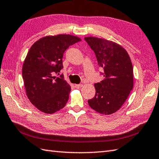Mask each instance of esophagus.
Segmentation results:
<instances>
[{
    "instance_id": "esophagus-1",
    "label": "esophagus",
    "mask_w": 159,
    "mask_h": 159,
    "mask_svg": "<svg viewBox=\"0 0 159 159\" xmlns=\"http://www.w3.org/2000/svg\"><path fill=\"white\" fill-rule=\"evenodd\" d=\"M75 86V89H80L83 86V84H75V86Z\"/></svg>"
}]
</instances>
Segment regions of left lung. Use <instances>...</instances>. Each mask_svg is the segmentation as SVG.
Instances as JSON below:
<instances>
[{
    "mask_svg": "<svg viewBox=\"0 0 159 159\" xmlns=\"http://www.w3.org/2000/svg\"><path fill=\"white\" fill-rule=\"evenodd\" d=\"M84 39L94 51L105 77L101 82L94 84L95 96L88 103L101 114H111L122 107L133 89L131 61L127 52L115 42L93 37Z\"/></svg>",
    "mask_w": 159,
    "mask_h": 159,
    "instance_id": "8db88e82",
    "label": "left lung"
}]
</instances>
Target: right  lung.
<instances>
[{"label": "right lung", "instance_id": "add662e5", "mask_svg": "<svg viewBox=\"0 0 159 159\" xmlns=\"http://www.w3.org/2000/svg\"><path fill=\"white\" fill-rule=\"evenodd\" d=\"M81 39L70 34L46 36L32 45L24 60L22 77L28 98L38 109L53 114L65 106L70 86L61 70L62 57L70 45Z\"/></svg>", "mask_w": 159, "mask_h": 159}]
</instances>
